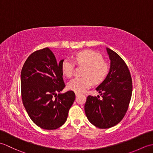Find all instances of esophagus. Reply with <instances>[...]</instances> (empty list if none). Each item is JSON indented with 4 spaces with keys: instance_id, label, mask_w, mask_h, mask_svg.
Instances as JSON below:
<instances>
[{
    "instance_id": "esophagus-1",
    "label": "esophagus",
    "mask_w": 153,
    "mask_h": 153,
    "mask_svg": "<svg viewBox=\"0 0 153 153\" xmlns=\"http://www.w3.org/2000/svg\"><path fill=\"white\" fill-rule=\"evenodd\" d=\"M75 94H76V97L79 96V95H80V93H77V92H76V93H75Z\"/></svg>"
}]
</instances>
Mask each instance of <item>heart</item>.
Listing matches in <instances>:
<instances>
[{
    "mask_svg": "<svg viewBox=\"0 0 153 153\" xmlns=\"http://www.w3.org/2000/svg\"><path fill=\"white\" fill-rule=\"evenodd\" d=\"M75 62L86 66L83 72V77H76L68 83V88L77 93H83L93 85V82L100 83L106 77L109 67L98 53L91 50L80 51L74 55ZM64 75L70 77L73 74L74 62L70 59H64L61 64Z\"/></svg>",
    "mask_w": 153,
    "mask_h": 153,
    "instance_id": "heart-1",
    "label": "heart"
}]
</instances>
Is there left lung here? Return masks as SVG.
Returning a JSON list of instances; mask_svg holds the SVG:
<instances>
[{"instance_id":"left-lung-1","label":"left lung","mask_w":153,"mask_h":153,"mask_svg":"<svg viewBox=\"0 0 153 153\" xmlns=\"http://www.w3.org/2000/svg\"><path fill=\"white\" fill-rule=\"evenodd\" d=\"M106 49L110 60L109 72L96 88L102 99L89 95L84 106L89 121L100 129L112 128L121 121L132 94L131 77L125 62L110 48Z\"/></svg>"}]
</instances>
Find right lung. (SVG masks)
I'll return each instance as SVG.
<instances>
[{
	"mask_svg": "<svg viewBox=\"0 0 153 153\" xmlns=\"http://www.w3.org/2000/svg\"><path fill=\"white\" fill-rule=\"evenodd\" d=\"M62 60L57 62L47 47L32 53L22 68L23 104L32 121L42 129L52 130L62 126L76 98L72 91L60 93L66 86L61 68Z\"/></svg>",
	"mask_w": 153,
	"mask_h": 153,
	"instance_id": "add662e5",
	"label": "right lung"
}]
</instances>
